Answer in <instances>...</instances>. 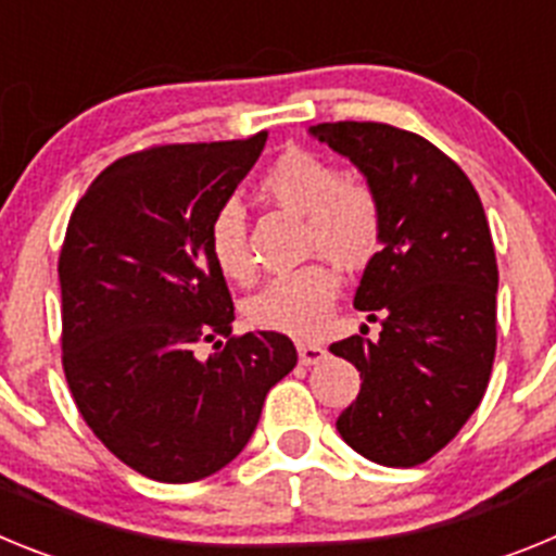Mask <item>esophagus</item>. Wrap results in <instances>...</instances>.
<instances>
[{
	"label": "esophagus",
	"instance_id": "esophagus-1",
	"mask_svg": "<svg viewBox=\"0 0 556 556\" xmlns=\"http://www.w3.org/2000/svg\"><path fill=\"white\" fill-rule=\"evenodd\" d=\"M298 358H301V365H317L326 358V348L317 345V342H298Z\"/></svg>",
	"mask_w": 556,
	"mask_h": 556
}]
</instances>
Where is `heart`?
<instances>
[{"label":"heart","mask_w":556,"mask_h":556,"mask_svg":"<svg viewBox=\"0 0 556 556\" xmlns=\"http://www.w3.org/2000/svg\"><path fill=\"white\" fill-rule=\"evenodd\" d=\"M258 189L267 200L298 211L306 219L303 248L323 253L339 267L362 269L381 250V203L362 180L342 178L331 161L308 150H287L264 169ZM211 258L230 281H255V262L248 242L244 211L225 203L208 228ZM339 294V278L328 262H308L283 273L250 298L244 314L255 328L308 339L328 323Z\"/></svg>","instance_id":"1"}]
</instances>
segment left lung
<instances>
[{
  "mask_svg": "<svg viewBox=\"0 0 556 556\" xmlns=\"http://www.w3.org/2000/svg\"><path fill=\"white\" fill-rule=\"evenodd\" d=\"M308 132L351 159L384 219L353 298L381 333L331 345L362 376L337 431L378 465L415 468L459 434L488 390L498 289L488 217L468 175L417 132L381 122Z\"/></svg>",
  "mask_w": 556,
  "mask_h": 556,
  "instance_id": "obj_1",
  "label": "left lung"
}]
</instances>
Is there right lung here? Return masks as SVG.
<instances>
[{
	"label": "right lung",
	"mask_w": 556,
	"mask_h": 556,
	"mask_svg": "<svg viewBox=\"0 0 556 556\" xmlns=\"http://www.w3.org/2000/svg\"><path fill=\"white\" fill-rule=\"evenodd\" d=\"M264 141L255 132L132 152L100 172L68 219L58 258L63 372L88 429L147 479L186 484L223 470L298 365L283 333L230 337L233 301L208 248L211 219ZM203 341L218 353L200 363Z\"/></svg>",
	"instance_id": "right-lung-1"
}]
</instances>
